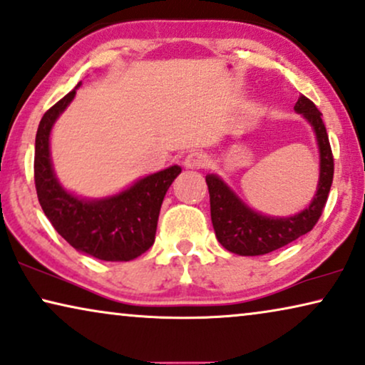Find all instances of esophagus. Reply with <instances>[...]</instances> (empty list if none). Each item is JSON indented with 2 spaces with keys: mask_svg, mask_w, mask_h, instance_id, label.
Listing matches in <instances>:
<instances>
[{
  "mask_svg": "<svg viewBox=\"0 0 365 365\" xmlns=\"http://www.w3.org/2000/svg\"><path fill=\"white\" fill-rule=\"evenodd\" d=\"M208 165V157L202 152H190L187 157L183 158V167L190 168V170H197V168H203Z\"/></svg>",
  "mask_w": 365,
  "mask_h": 365,
  "instance_id": "1",
  "label": "esophagus"
}]
</instances>
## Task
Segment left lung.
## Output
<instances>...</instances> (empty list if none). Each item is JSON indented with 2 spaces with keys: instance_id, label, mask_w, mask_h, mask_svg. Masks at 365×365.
<instances>
[{
  "instance_id": "8db88e82",
  "label": "left lung",
  "mask_w": 365,
  "mask_h": 365,
  "mask_svg": "<svg viewBox=\"0 0 365 365\" xmlns=\"http://www.w3.org/2000/svg\"><path fill=\"white\" fill-rule=\"evenodd\" d=\"M294 110L312 127L319 150V182L314 197L304 210L291 217L263 215L246 205L217 173H208L205 177L210 192V212L215 235L220 245L230 253L240 256L271 253L309 233L321 217L334 177V158L329 137L322 122V114L307 97L301 96L297 99Z\"/></svg>"
}]
</instances>
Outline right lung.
<instances>
[{
    "label": "right lung",
    "mask_w": 365,
    "mask_h": 365,
    "mask_svg": "<svg viewBox=\"0 0 365 365\" xmlns=\"http://www.w3.org/2000/svg\"><path fill=\"white\" fill-rule=\"evenodd\" d=\"M79 87L81 82L39 122L34 183L41 208L56 232L81 253L102 261L135 259L155 241L162 202L182 168H163L102 198H84L66 190L56 177L49 140L56 120L68 109Z\"/></svg>",
    "instance_id": "1"
}]
</instances>
